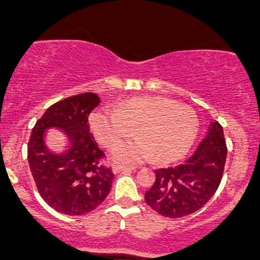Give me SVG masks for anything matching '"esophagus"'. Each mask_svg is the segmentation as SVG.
Returning a JSON list of instances; mask_svg holds the SVG:
<instances>
[{
  "label": "esophagus",
  "mask_w": 260,
  "mask_h": 260,
  "mask_svg": "<svg viewBox=\"0 0 260 260\" xmlns=\"http://www.w3.org/2000/svg\"><path fill=\"white\" fill-rule=\"evenodd\" d=\"M135 171V167L129 166H115L114 167V173H126V172Z\"/></svg>",
  "instance_id": "34e87169"
}]
</instances>
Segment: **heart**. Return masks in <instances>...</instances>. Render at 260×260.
<instances>
[{
  "label": "heart",
  "instance_id": "heart-1",
  "mask_svg": "<svg viewBox=\"0 0 260 260\" xmlns=\"http://www.w3.org/2000/svg\"><path fill=\"white\" fill-rule=\"evenodd\" d=\"M89 124L105 146H114L138 133L140 138L112 150L117 161L140 163L155 160L172 164L191 151L200 131L194 111L166 97H133L116 109L102 107L92 112Z\"/></svg>",
  "mask_w": 260,
  "mask_h": 260
}]
</instances>
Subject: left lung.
<instances>
[{
    "label": "left lung",
    "instance_id": "left-lung-1",
    "mask_svg": "<svg viewBox=\"0 0 260 260\" xmlns=\"http://www.w3.org/2000/svg\"><path fill=\"white\" fill-rule=\"evenodd\" d=\"M226 148L222 126L210 124L205 139L184 164L155 171V182L145 201L166 217H183L201 209L217 191L225 168Z\"/></svg>",
    "mask_w": 260,
    "mask_h": 260
}]
</instances>
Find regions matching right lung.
<instances>
[{"mask_svg":"<svg viewBox=\"0 0 260 260\" xmlns=\"http://www.w3.org/2000/svg\"><path fill=\"white\" fill-rule=\"evenodd\" d=\"M101 102L87 92L51 105L32 127L27 144V160L40 196L55 211L84 215L99 207L109 194L115 174L102 163L105 153L89 131L88 116ZM58 127L70 139L61 154L50 153L43 133Z\"/></svg>","mask_w":260,"mask_h":260,"instance_id":"add662e5","label":"right lung"}]
</instances>
